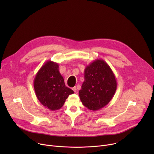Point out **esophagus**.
<instances>
[{
	"label": "esophagus",
	"mask_w": 154,
	"mask_h": 154,
	"mask_svg": "<svg viewBox=\"0 0 154 154\" xmlns=\"http://www.w3.org/2000/svg\"><path fill=\"white\" fill-rule=\"evenodd\" d=\"M72 90L74 91V92H77V87H74L72 88Z\"/></svg>",
	"instance_id": "1"
}]
</instances>
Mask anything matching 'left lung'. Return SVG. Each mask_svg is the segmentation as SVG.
<instances>
[{
  "label": "left lung",
  "mask_w": 154,
  "mask_h": 154,
  "mask_svg": "<svg viewBox=\"0 0 154 154\" xmlns=\"http://www.w3.org/2000/svg\"><path fill=\"white\" fill-rule=\"evenodd\" d=\"M117 87L116 76L102 59H97L84 70V81L79 92L80 100L89 110L95 111L107 105Z\"/></svg>",
  "instance_id": "1"
}]
</instances>
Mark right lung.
I'll use <instances>...</instances> for the list:
<instances>
[{
  "label": "right lung",
  "mask_w": 154,
  "mask_h": 154,
  "mask_svg": "<svg viewBox=\"0 0 154 154\" xmlns=\"http://www.w3.org/2000/svg\"><path fill=\"white\" fill-rule=\"evenodd\" d=\"M59 64L47 60L39 69L34 80V88L39 102L51 110L60 109L69 95L74 94L66 87L59 70Z\"/></svg>",
  "instance_id": "add662e5"
}]
</instances>
